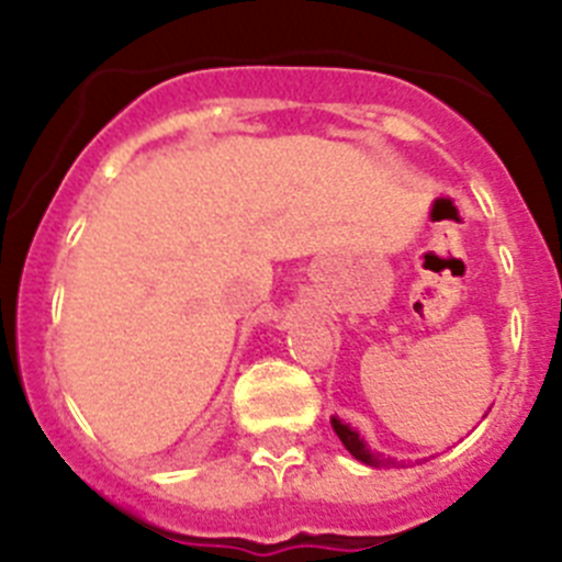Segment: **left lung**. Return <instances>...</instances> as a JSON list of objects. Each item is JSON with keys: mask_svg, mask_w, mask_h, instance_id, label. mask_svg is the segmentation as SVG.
Instances as JSON below:
<instances>
[{"mask_svg": "<svg viewBox=\"0 0 562 562\" xmlns=\"http://www.w3.org/2000/svg\"><path fill=\"white\" fill-rule=\"evenodd\" d=\"M331 428H335V434L340 436L342 448L349 450V453L355 456L357 461H362V464H371V467L385 464V459H382L380 453H374V450H371L369 445H366V441L360 439V434H357V430H351L349 425H342V422L337 419V416H331Z\"/></svg>", "mask_w": 562, "mask_h": 562, "instance_id": "1", "label": "left lung"}]
</instances>
